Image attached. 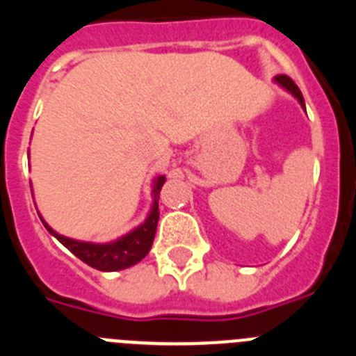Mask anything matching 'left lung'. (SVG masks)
I'll list each match as a JSON object with an SVG mask.
<instances>
[{
  "label": "left lung",
  "mask_w": 356,
  "mask_h": 356,
  "mask_svg": "<svg viewBox=\"0 0 356 356\" xmlns=\"http://www.w3.org/2000/svg\"><path fill=\"white\" fill-rule=\"evenodd\" d=\"M276 81H278L280 85H282V87H285V89L287 90H291L292 94H294L296 97H298V102L301 103V106H305V99H303V94H301V90H300V87H298V85L294 83V80H292V78H289L287 74H278V76L275 78Z\"/></svg>",
  "instance_id": "left-lung-1"
}]
</instances>
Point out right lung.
Instances as JSON below:
<instances>
[{
  "label": "right lung",
  "instance_id": "1",
  "mask_svg": "<svg viewBox=\"0 0 356 356\" xmlns=\"http://www.w3.org/2000/svg\"><path fill=\"white\" fill-rule=\"evenodd\" d=\"M163 181H165V176H156L155 181H153V197L155 200H153V209H151L144 225H140L139 228L121 237L119 241L110 242V244H90V242L72 241V238L53 232L46 222H42L48 228L49 234L55 235L72 254H76L78 259L87 266L94 267L97 271H121V269H127V267L140 262L149 253L160 216L159 194Z\"/></svg>",
  "mask_w": 356,
  "mask_h": 356
}]
</instances>
